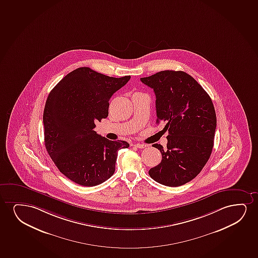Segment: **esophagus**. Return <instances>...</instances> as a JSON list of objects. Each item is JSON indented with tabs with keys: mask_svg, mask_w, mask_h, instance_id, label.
I'll use <instances>...</instances> for the list:
<instances>
[{
	"mask_svg": "<svg viewBox=\"0 0 258 258\" xmlns=\"http://www.w3.org/2000/svg\"><path fill=\"white\" fill-rule=\"evenodd\" d=\"M133 146H135V147L139 148V149H144V148L147 147V145L144 144H133Z\"/></svg>",
	"mask_w": 258,
	"mask_h": 258,
	"instance_id": "obj_1",
	"label": "esophagus"
}]
</instances>
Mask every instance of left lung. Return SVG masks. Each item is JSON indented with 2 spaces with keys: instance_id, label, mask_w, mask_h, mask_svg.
I'll return each instance as SVG.
<instances>
[{
  "instance_id": "left-lung-1",
  "label": "left lung",
  "mask_w": 258,
  "mask_h": 258,
  "mask_svg": "<svg viewBox=\"0 0 258 258\" xmlns=\"http://www.w3.org/2000/svg\"><path fill=\"white\" fill-rule=\"evenodd\" d=\"M141 81L154 90L157 123L164 121L167 147L153 144L162 160L149 174L159 184L176 187L194 179L214 147L216 114L208 93L182 71H161Z\"/></svg>"
}]
</instances>
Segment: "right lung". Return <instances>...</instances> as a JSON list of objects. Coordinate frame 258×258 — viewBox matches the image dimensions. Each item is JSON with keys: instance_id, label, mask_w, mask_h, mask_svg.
Instances as JSON below:
<instances>
[{"instance_id": "1", "label": "right lung", "mask_w": 258, "mask_h": 258, "mask_svg": "<svg viewBox=\"0 0 258 258\" xmlns=\"http://www.w3.org/2000/svg\"><path fill=\"white\" fill-rule=\"evenodd\" d=\"M131 76L114 78L89 67L71 72L47 98L43 121L44 144L61 173L76 184L94 186L114 174L125 141H110L94 131L108 115L112 95Z\"/></svg>"}]
</instances>
